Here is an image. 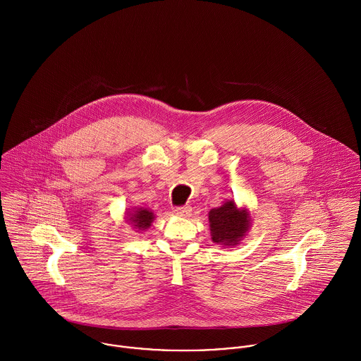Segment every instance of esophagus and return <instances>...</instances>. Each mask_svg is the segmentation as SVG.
Segmentation results:
<instances>
[{"instance_id": "esophagus-1", "label": "esophagus", "mask_w": 361, "mask_h": 361, "mask_svg": "<svg viewBox=\"0 0 361 361\" xmlns=\"http://www.w3.org/2000/svg\"><path fill=\"white\" fill-rule=\"evenodd\" d=\"M173 212H175V215H178V216H189V215L192 214V207H176V208L173 209Z\"/></svg>"}]
</instances>
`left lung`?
I'll return each mask as SVG.
<instances>
[{
	"label": "left lung",
	"mask_w": 361,
	"mask_h": 361,
	"mask_svg": "<svg viewBox=\"0 0 361 361\" xmlns=\"http://www.w3.org/2000/svg\"><path fill=\"white\" fill-rule=\"evenodd\" d=\"M208 221L214 243L236 246L249 231L252 218L249 209L238 208L233 200H228L208 212Z\"/></svg>",
	"instance_id": "8db88e82"
}]
</instances>
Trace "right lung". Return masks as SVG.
<instances>
[{
    "label": "right lung",
    "instance_id": "obj_1",
    "mask_svg": "<svg viewBox=\"0 0 361 361\" xmlns=\"http://www.w3.org/2000/svg\"><path fill=\"white\" fill-rule=\"evenodd\" d=\"M128 221L129 224H133V226L139 231H145L152 226V222L154 221L153 211L147 208H136L132 212H128Z\"/></svg>",
    "mask_w": 361,
    "mask_h": 361
}]
</instances>
